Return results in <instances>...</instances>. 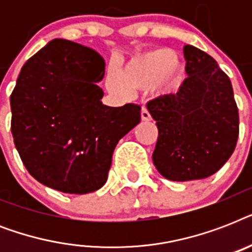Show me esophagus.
Wrapping results in <instances>:
<instances>
[{"mask_svg":"<svg viewBox=\"0 0 252 252\" xmlns=\"http://www.w3.org/2000/svg\"><path fill=\"white\" fill-rule=\"evenodd\" d=\"M152 116H150L149 111L146 110V108H142L141 110V120L142 122H149Z\"/></svg>","mask_w":252,"mask_h":252,"instance_id":"esophagus-1","label":"esophagus"}]
</instances>
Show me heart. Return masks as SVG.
I'll list each match as a JSON object with an SVG mask.
<instances>
[{"label":"heart","mask_w":252,"mask_h":252,"mask_svg":"<svg viewBox=\"0 0 252 252\" xmlns=\"http://www.w3.org/2000/svg\"><path fill=\"white\" fill-rule=\"evenodd\" d=\"M183 82V65L170 48H157L133 57L119 74L110 69L106 87L119 98H128L130 91L153 87L158 95H171Z\"/></svg>","instance_id":"obj_1"}]
</instances>
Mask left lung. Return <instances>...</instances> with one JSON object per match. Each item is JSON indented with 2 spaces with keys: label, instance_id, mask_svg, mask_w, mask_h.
Segmentation results:
<instances>
[{
  "label": "left lung",
  "instance_id": "left-lung-1",
  "mask_svg": "<svg viewBox=\"0 0 252 252\" xmlns=\"http://www.w3.org/2000/svg\"><path fill=\"white\" fill-rule=\"evenodd\" d=\"M186 73L176 94L146 107L158 128L153 163L175 182L213 175L230 158L238 141L239 115L226 73L208 53L184 45Z\"/></svg>",
  "mask_w": 252,
  "mask_h": 252
}]
</instances>
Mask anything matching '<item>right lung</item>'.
<instances>
[{"instance_id":"add662e5","label":"right lung","mask_w":252,"mask_h":252,"mask_svg":"<svg viewBox=\"0 0 252 252\" xmlns=\"http://www.w3.org/2000/svg\"><path fill=\"white\" fill-rule=\"evenodd\" d=\"M104 65L94 49L56 39L19 73L10 95L14 144L47 187L77 195L103 187L115 146L141 120L137 104L100 102Z\"/></svg>"}]
</instances>
